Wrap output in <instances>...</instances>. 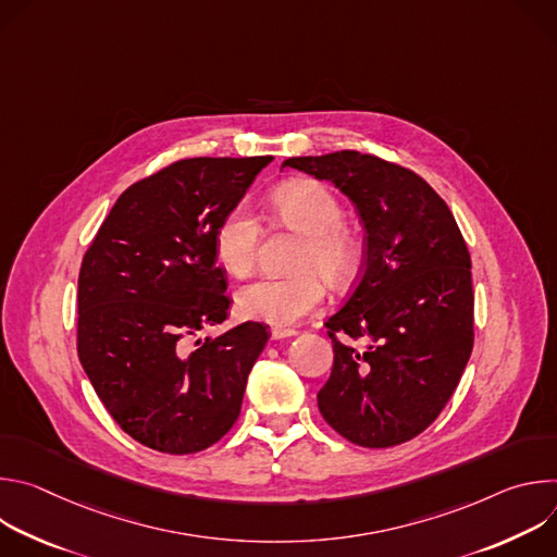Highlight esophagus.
<instances>
[{
    "label": "esophagus",
    "mask_w": 557,
    "mask_h": 557,
    "mask_svg": "<svg viewBox=\"0 0 557 557\" xmlns=\"http://www.w3.org/2000/svg\"><path fill=\"white\" fill-rule=\"evenodd\" d=\"M295 335H297L295 329H273L271 331L273 339H288V337H295Z\"/></svg>",
    "instance_id": "1"
}]
</instances>
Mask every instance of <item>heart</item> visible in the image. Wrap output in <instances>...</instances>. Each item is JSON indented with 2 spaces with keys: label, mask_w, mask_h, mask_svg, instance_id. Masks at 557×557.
I'll return each mask as SVG.
<instances>
[{
  "label": "heart",
  "mask_w": 557,
  "mask_h": 557,
  "mask_svg": "<svg viewBox=\"0 0 557 557\" xmlns=\"http://www.w3.org/2000/svg\"><path fill=\"white\" fill-rule=\"evenodd\" d=\"M275 215L306 235V245L299 253V269L304 273L290 277L264 275L237 288L235 304L245 317L273 326H290L301 317L314 312L326 299V282L346 284L359 260V247L352 233L342 226L344 209L335 194L314 181H290L280 185L271 196ZM213 247L220 264L243 277L258 260L260 222L253 211L240 202L231 207L220 220L213 237ZM317 268L315 272L311 269Z\"/></svg>",
  "instance_id": "heart-1"
}]
</instances>
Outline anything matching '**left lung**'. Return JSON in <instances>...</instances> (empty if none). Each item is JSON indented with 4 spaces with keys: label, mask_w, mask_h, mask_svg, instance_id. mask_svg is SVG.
Returning a JSON list of instances; mask_svg holds the SVG:
<instances>
[{
    "label": "left lung",
    "mask_w": 557,
    "mask_h": 557,
    "mask_svg": "<svg viewBox=\"0 0 557 557\" xmlns=\"http://www.w3.org/2000/svg\"><path fill=\"white\" fill-rule=\"evenodd\" d=\"M282 168L333 183L366 231L361 280L326 322L335 361L317 406L355 445H401L441 414L471 355V260L460 228L421 176L376 156L346 149Z\"/></svg>",
    "instance_id": "obj_1"
}]
</instances>
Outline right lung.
Here are the masks:
<instances>
[{
    "instance_id": "add662e5",
    "label": "right lung",
    "mask_w": 557,
    "mask_h": 557,
    "mask_svg": "<svg viewBox=\"0 0 557 557\" xmlns=\"http://www.w3.org/2000/svg\"><path fill=\"white\" fill-rule=\"evenodd\" d=\"M273 161L185 158L125 189L78 273V359L101 404L134 441L194 454L243 408L269 333L245 322L194 339L228 312L213 237Z\"/></svg>"
}]
</instances>
